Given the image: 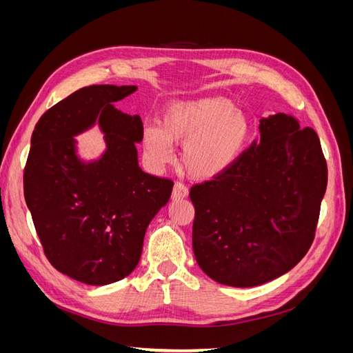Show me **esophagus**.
Returning a JSON list of instances; mask_svg holds the SVG:
<instances>
[{
  "mask_svg": "<svg viewBox=\"0 0 353 353\" xmlns=\"http://www.w3.org/2000/svg\"><path fill=\"white\" fill-rule=\"evenodd\" d=\"M188 197V188L181 184V183H176L174 185V191H172V200H179V199H185Z\"/></svg>",
  "mask_w": 353,
  "mask_h": 353,
  "instance_id": "esophagus-1",
  "label": "esophagus"
}]
</instances>
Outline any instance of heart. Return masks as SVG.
I'll return each instance as SVG.
<instances>
[{"label":"heart","instance_id":"heart-1","mask_svg":"<svg viewBox=\"0 0 353 353\" xmlns=\"http://www.w3.org/2000/svg\"><path fill=\"white\" fill-rule=\"evenodd\" d=\"M252 135L249 116L236 101L209 95L169 104L160 126L143 130V150L154 166L174 160V145L183 144L181 162L196 179H215L227 174L248 148Z\"/></svg>","mask_w":353,"mask_h":353}]
</instances>
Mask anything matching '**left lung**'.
<instances>
[{
	"instance_id": "obj_1",
	"label": "left lung",
	"mask_w": 353,
	"mask_h": 353,
	"mask_svg": "<svg viewBox=\"0 0 353 353\" xmlns=\"http://www.w3.org/2000/svg\"><path fill=\"white\" fill-rule=\"evenodd\" d=\"M259 132L227 174L190 191L196 261L212 280L231 287L272 281L302 261L327 188L312 128L276 113L262 117Z\"/></svg>"
}]
</instances>
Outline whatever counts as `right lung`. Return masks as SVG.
Instances as JSON below:
<instances>
[{
  "mask_svg": "<svg viewBox=\"0 0 353 353\" xmlns=\"http://www.w3.org/2000/svg\"><path fill=\"white\" fill-rule=\"evenodd\" d=\"M135 85H91L41 116L30 138L23 190L50 263L70 279L105 285L130 275L148 223L174 183L138 166L143 122L116 108ZM99 124L106 148L85 161L74 136Z\"/></svg>",
  "mask_w": 353,
  "mask_h": 353,
  "instance_id": "1",
  "label": "right lung"
}]
</instances>
